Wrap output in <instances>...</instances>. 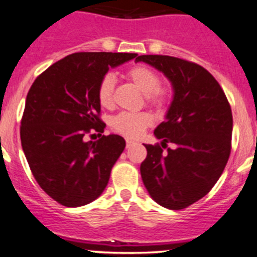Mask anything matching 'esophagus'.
<instances>
[{"instance_id": "1", "label": "esophagus", "mask_w": 257, "mask_h": 257, "mask_svg": "<svg viewBox=\"0 0 257 257\" xmlns=\"http://www.w3.org/2000/svg\"><path fill=\"white\" fill-rule=\"evenodd\" d=\"M125 143H126V148H131L132 146L134 145V142H133V141H132V140H126Z\"/></svg>"}]
</instances>
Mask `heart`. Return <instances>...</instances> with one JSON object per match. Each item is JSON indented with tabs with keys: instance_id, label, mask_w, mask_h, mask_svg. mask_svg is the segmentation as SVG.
Returning <instances> with one entry per match:
<instances>
[{
	"instance_id": "1",
	"label": "heart",
	"mask_w": 257,
	"mask_h": 257,
	"mask_svg": "<svg viewBox=\"0 0 257 257\" xmlns=\"http://www.w3.org/2000/svg\"><path fill=\"white\" fill-rule=\"evenodd\" d=\"M126 78L145 93L146 102L156 110H162L170 101V90L160 83V76L155 69L146 64H137L126 71ZM115 78L105 74L99 81L96 96L102 107L110 109L114 105ZM152 124V116L148 112H120L112 117L111 128L116 133L128 138H137Z\"/></svg>"
}]
</instances>
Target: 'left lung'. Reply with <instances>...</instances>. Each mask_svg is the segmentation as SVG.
Listing matches in <instances>:
<instances>
[{"label": "left lung", "mask_w": 257, "mask_h": 257, "mask_svg": "<svg viewBox=\"0 0 257 257\" xmlns=\"http://www.w3.org/2000/svg\"><path fill=\"white\" fill-rule=\"evenodd\" d=\"M140 61L164 72L175 90L166 120L155 129L161 145H145L147 157L141 164V176L158 204L185 209L212 190L228 162L231 105L204 67L170 56L137 57Z\"/></svg>", "instance_id": "obj_1"}]
</instances>
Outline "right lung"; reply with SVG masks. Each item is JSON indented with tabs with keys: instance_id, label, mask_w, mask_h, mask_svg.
Wrapping results in <instances>:
<instances>
[{
	"instance_id": "obj_1",
	"label": "right lung",
	"mask_w": 257,
	"mask_h": 257,
	"mask_svg": "<svg viewBox=\"0 0 257 257\" xmlns=\"http://www.w3.org/2000/svg\"><path fill=\"white\" fill-rule=\"evenodd\" d=\"M136 53L80 52L40 73L26 96L20 138L31 174L40 188L64 207H82L99 198L125 147L123 137L102 133L96 90L110 67Z\"/></svg>"
}]
</instances>
